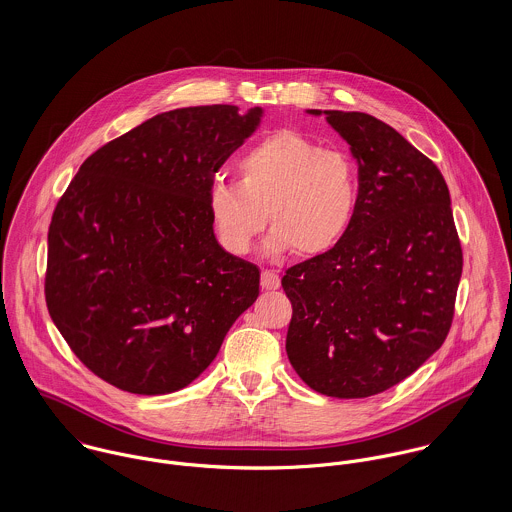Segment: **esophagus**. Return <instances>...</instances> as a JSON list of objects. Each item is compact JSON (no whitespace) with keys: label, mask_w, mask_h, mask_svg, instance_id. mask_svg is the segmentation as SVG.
<instances>
[{"label":"esophagus","mask_w":512,"mask_h":512,"mask_svg":"<svg viewBox=\"0 0 512 512\" xmlns=\"http://www.w3.org/2000/svg\"><path fill=\"white\" fill-rule=\"evenodd\" d=\"M260 286L264 290H278L280 288V276L276 270H262L260 274Z\"/></svg>","instance_id":"obj_1"}]
</instances>
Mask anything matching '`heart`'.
Wrapping results in <instances>:
<instances>
[{
	"mask_svg": "<svg viewBox=\"0 0 512 512\" xmlns=\"http://www.w3.org/2000/svg\"><path fill=\"white\" fill-rule=\"evenodd\" d=\"M238 183L217 179L209 215L220 246L242 256L268 222V250L317 256L349 232L361 199L357 159L292 128L274 130L236 159Z\"/></svg>",
	"mask_w": 512,
	"mask_h": 512,
	"instance_id": "b5f03b06",
	"label": "heart"
}]
</instances>
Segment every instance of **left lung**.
Masks as SVG:
<instances>
[{
  "label": "left lung",
  "instance_id": "left-lung-1",
  "mask_svg": "<svg viewBox=\"0 0 512 512\" xmlns=\"http://www.w3.org/2000/svg\"><path fill=\"white\" fill-rule=\"evenodd\" d=\"M321 114L319 110H309ZM361 171L345 238L286 270V353L319 394L366 398L424 365L443 345L463 270L438 165L365 112L325 110Z\"/></svg>",
  "mask_w": 512,
  "mask_h": 512
}]
</instances>
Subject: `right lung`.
<instances>
[{
  "mask_svg": "<svg viewBox=\"0 0 512 512\" xmlns=\"http://www.w3.org/2000/svg\"><path fill=\"white\" fill-rule=\"evenodd\" d=\"M262 108H179L96 149L49 224L47 309L76 359L134 394L193 382L258 297L215 238L209 189Z\"/></svg>",
  "mask_w": 512,
  "mask_h": 512,
  "instance_id": "right-lung-1",
  "label": "right lung"
}]
</instances>
